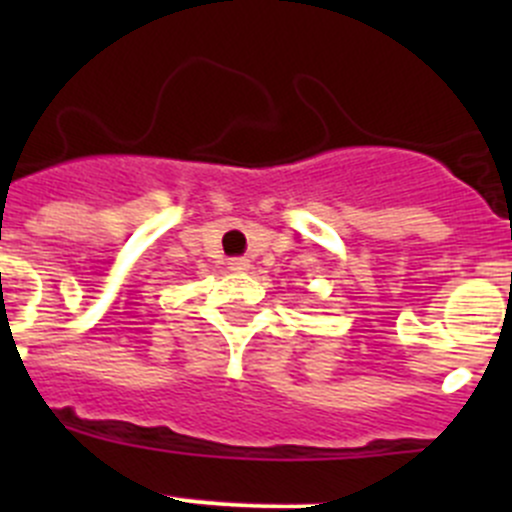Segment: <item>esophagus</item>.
I'll list each match as a JSON object with an SVG mask.
<instances>
[{"instance_id":"obj_1","label":"esophagus","mask_w":512,"mask_h":512,"mask_svg":"<svg viewBox=\"0 0 512 512\" xmlns=\"http://www.w3.org/2000/svg\"><path fill=\"white\" fill-rule=\"evenodd\" d=\"M227 265H230V270H235V272L250 270V260H245V257H230V262H227Z\"/></svg>"}]
</instances>
